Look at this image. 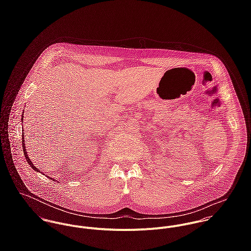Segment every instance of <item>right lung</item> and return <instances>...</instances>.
Segmentation results:
<instances>
[{
  "instance_id": "add662e5",
  "label": "right lung",
  "mask_w": 251,
  "mask_h": 251,
  "mask_svg": "<svg viewBox=\"0 0 251 251\" xmlns=\"http://www.w3.org/2000/svg\"><path fill=\"white\" fill-rule=\"evenodd\" d=\"M24 114H22V118H21V120H23V118H24V116H23ZM25 140H24V134H22V146H23V151H24V154H25V157H26V159H27V161H28V163L30 164V166L36 171V172H38L39 171V169H37L36 166L32 163V161H31V159L29 158V156H28V154H27V151H26V147H25Z\"/></svg>"
}]
</instances>
